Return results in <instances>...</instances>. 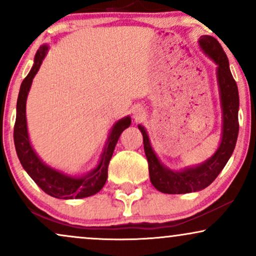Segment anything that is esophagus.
Listing matches in <instances>:
<instances>
[{"label":"esophagus","mask_w":256,"mask_h":256,"mask_svg":"<svg viewBox=\"0 0 256 256\" xmlns=\"http://www.w3.org/2000/svg\"><path fill=\"white\" fill-rule=\"evenodd\" d=\"M133 114H134V116L136 118H142V116H144V109L140 108V106H135L134 110H133Z\"/></svg>","instance_id":"esophagus-1"}]
</instances>
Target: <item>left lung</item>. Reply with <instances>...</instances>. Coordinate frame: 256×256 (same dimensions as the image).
Here are the masks:
<instances>
[{"label": "left lung", "instance_id": "8db88e82", "mask_svg": "<svg viewBox=\"0 0 256 256\" xmlns=\"http://www.w3.org/2000/svg\"><path fill=\"white\" fill-rule=\"evenodd\" d=\"M200 45L210 58H212L217 68L220 100L223 109V135L217 152L208 162L194 168L182 172L170 171L159 162L150 138L142 126H138L144 136V148L148 160L150 178L154 188L162 194H180L203 190L217 178L224 168L229 158L232 156L238 134V85L229 68L228 58L220 44L214 36H203Z\"/></svg>", "mask_w": 256, "mask_h": 256}]
</instances>
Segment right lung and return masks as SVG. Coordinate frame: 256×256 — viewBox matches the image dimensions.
Returning <instances> with one entry per match:
<instances>
[{"mask_svg": "<svg viewBox=\"0 0 256 256\" xmlns=\"http://www.w3.org/2000/svg\"><path fill=\"white\" fill-rule=\"evenodd\" d=\"M47 52V46H41L38 50L34 65L24 78L20 86V92L18 97L16 104V120L14 126V144L16 150L18 160L22 167L26 170L30 176L36 182L38 186L52 197L60 198V200H74V198H84L97 194L106 184L108 178V166L112 159L114 150L120 135L126 128L130 126V118L120 120L112 127L108 144L100 158L98 166L90 174L82 176V178H71L64 176L62 173L47 167L36 154L34 153L33 148L30 144L27 133V122H26V100L28 91L32 85L34 76L39 70L41 62L45 58Z\"/></svg>", "mask_w": 256, "mask_h": 256, "instance_id": "1", "label": "right lung"}]
</instances>
